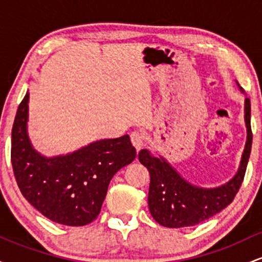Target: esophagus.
Listing matches in <instances>:
<instances>
[{"instance_id": "esophagus-1", "label": "esophagus", "mask_w": 262, "mask_h": 262, "mask_svg": "<svg viewBox=\"0 0 262 262\" xmlns=\"http://www.w3.org/2000/svg\"><path fill=\"white\" fill-rule=\"evenodd\" d=\"M130 140H132V144L135 146V149L139 151V150L143 148L144 145V135L143 133H140V132H133V133L130 134Z\"/></svg>"}]
</instances>
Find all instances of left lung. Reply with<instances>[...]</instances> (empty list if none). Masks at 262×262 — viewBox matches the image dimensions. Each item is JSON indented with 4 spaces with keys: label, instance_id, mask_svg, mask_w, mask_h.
<instances>
[{
    "label": "left lung",
    "instance_id": "left-lung-1",
    "mask_svg": "<svg viewBox=\"0 0 262 262\" xmlns=\"http://www.w3.org/2000/svg\"><path fill=\"white\" fill-rule=\"evenodd\" d=\"M240 92L245 95L236 82ZM250 100L245 96L244 123L246 141L237 171L228 182L217 187H201L183 177L164 156H154L148 149H141L139 161L150 172L148 206L152 218L162 227H193L213 217L233 202L242 186L251 152Z\"/></svg>",
    "mask_w": 262,
    "mask_h": 262
}]
</instances>
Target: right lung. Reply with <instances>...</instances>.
Instances as JSON below:
<instances>
[{
  "instance_id": "right-lung-1",
  "label": "right lung",
  "mask_w": 262,
  "mask_h": 262,
  "mask_svg": "<svg viewBox=\"0 0 262 262\" xmlns=\"http://www.w3.org/2000/svg\"><path fill=\"white\" fill-rule=\"evenodd\" d=\"M29 92L18 107L12 128L11 160L18 187L44 217L69 227L97 218L108 185L137 156L128 134L92 141L68 154L45 156L28 135Z\"/></svg>"
}]
</instances>
